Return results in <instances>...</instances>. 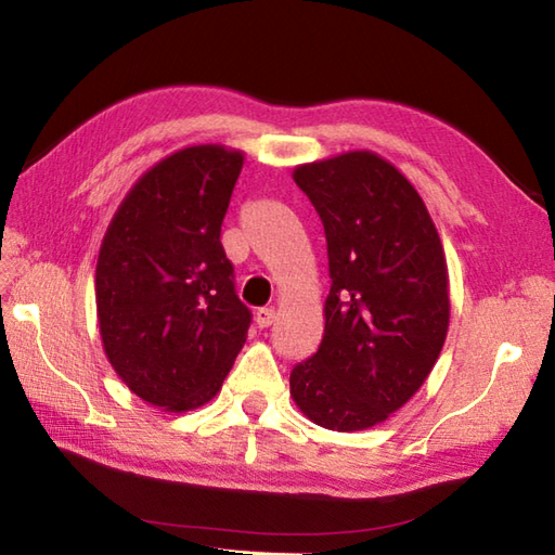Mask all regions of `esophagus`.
I'll return each mask as SVG.
<instances>
[{
    "label": "esophagus",
    "mask_w": 555,
    "mask_h": 555,
    "mask_svg": "<svg viewBox=\"0 0 555 555\" xmlns=\"http://www.w3.org/2000/svg\"><path fill=\"white\" fill-rule=\"evenodd\" d=\"M274 320H276L274 308H259V310L255 312V322H257L259 328L271 326V322H274Z\"/></svg>",
    "instance_id": "esophagus-1"
}]
</instances>
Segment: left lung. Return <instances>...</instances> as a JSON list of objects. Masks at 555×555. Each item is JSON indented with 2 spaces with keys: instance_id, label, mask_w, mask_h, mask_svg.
Wrapping results in <instances>:
<instances>
[{
  "instance_id": "left-lung-1",
  "label": "left lung",
  "mask_w": 555,
  "mask_h": 555,
  "mask_svg": "<svg viewBox=\"0 0 555 555\" xmlns=\"http://www.w3.org/2000/svg\"><path fill=\"white\" fill-rule=\"evenodd\" d=\"M293 181L324 223L332 288L320 350L291 372L305 417L370 429L420 391L451 320L443 245L420 197L370 150L300 164Z\"/></svg>"
}]
</instances>
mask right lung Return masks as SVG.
<instances>
[{
	"instance_id": "obj_1",
	"label": "right lung",
	"mask_w": 555,
	"mask_h": 555,
	"mask_svg": "<svg viewBox=\"0 0 555 555\" xmlns=\"http://www.w3.org/2000/svg\"><path fill=\"white\" fill-rule=\"evenodd\" d=\"M245 155L193 145L128 191L95 269L104 356L145 403L185 412L217 396L253 314L219 241Z\"/></svg>"
}]
</instances>
